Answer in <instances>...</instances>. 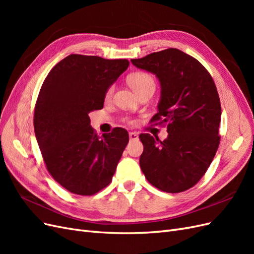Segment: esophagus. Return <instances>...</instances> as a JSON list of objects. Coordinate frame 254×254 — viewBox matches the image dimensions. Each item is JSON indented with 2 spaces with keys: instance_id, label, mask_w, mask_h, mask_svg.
<instances>
[{
  "instance_id": "34e87169",
  "label": "esophagus",
  "mask_w": 254,
  "mask_h": 254,
  "mask_svg": "<svg viewBox=\"0 0 254 254\" xmlns=\"http://www.w3.org/2000/svg\"><path fill=\"white\" fill-rule=\"evenodd\" d=\"M129 139L130 141H136L139 139V135H137L135 132H129Z\"/></svg>"
}]
</instances>
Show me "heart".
<instances>
[{
  "mask_svg": "<svg viewBox=\"0 0 254 254\" xmlns=\"http://www.w3.org/2000/svg\"><path fill=\"white\" fill-rule=\"evenodd\" d=\"M128 82L130 84V87H131L136 93H139L140 91L148 87L155 88V80H153L152 76L145 72L132 73L128 77ZM112 92H113V87H110L106 93V98H110L112 95Z\"/></svg>",
  "mask_w": 254,
  "mask_h": 254,
  "instance_id": "b5f03b06",
  "label": "heart"
}]
</instances>
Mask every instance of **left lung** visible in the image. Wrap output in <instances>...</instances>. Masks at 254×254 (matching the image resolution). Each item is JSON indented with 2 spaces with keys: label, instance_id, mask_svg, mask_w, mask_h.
I'll return each instance as SVG.
<instances>
[{
  "label": "left lung",
  "instance_id": "left-lung-1",
  "mask_svg": "<svg viewBox=\"0 0 254 254\" xmlns=\"http://www.w3.org/2000/svg\"><path fill=\"white\" fill-rule=\"evenodd\" d=\"M131 63L159 79L161 99L150 122L166 125L168 132L164 141L140 134L144 146L141 170L161 190H187L202 178L218 149L221 107L216 86L197 59L177 49L151 53Z\"/></svg>",
  "mask_w": 254,
  "mask_h": 254
}]
</instances>
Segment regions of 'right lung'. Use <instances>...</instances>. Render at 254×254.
<instances>
[{"label":"right lung","instance_id":"obj_1","mask_svg":"<svg viewBox=\"0 0 254 254\" xmlns=\"http://www.w3.org/2000/svg\"><path fill=\"white\" fill-rule=\"evenodd\" d=\"M129 65L127 59L72 54L54 66L38 95L34 129L48 172L76 195L109 186L129 141L114 128L98 136L89 113L104 107L106 92Z\"/></svg>","mask_w":254,"mask_h":254}]
</instances>
